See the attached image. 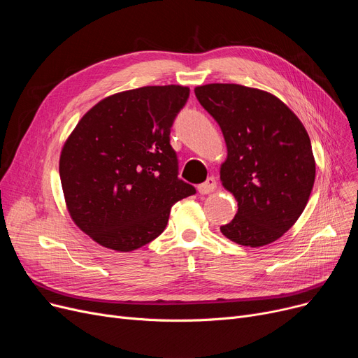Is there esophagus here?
Instances as JSON below:
<instances>
[{
    "label": "esophagus",
    "instance_id": "obj_1",
    "mask_svg": "<svg viewBox=\"0 0 358 358\" xmlns=\"http://www.w3.org/2000/svg\"><path fill=\"white\" fill-rule=\"evenodd\" d=\"M216 187H217L216 180L213 177H210V178L206 180L203 184H200L197 187V190H199L200 194H209V193H213L216 190Z\"/></svg>",
    "mask_w": 358,
    "mask_h": 358
}]
</instances>
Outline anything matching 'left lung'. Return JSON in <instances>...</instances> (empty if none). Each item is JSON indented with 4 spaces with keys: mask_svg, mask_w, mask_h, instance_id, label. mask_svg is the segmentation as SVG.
Here are the masks:
<instances>
[{
    "mask_svg": "<svg viewBox=\"0 0 358 358\" xmlns=\"http://www.w3.org/2000/svg\"><path fill=\"white\" fill-rule=\"evenodd\" d=\"M219 123L228 155L220 181L238 201L220 232L242 247H264L303 213L315 182V157L303 123L274 94L239 84L194 88Z\"/></svg>",
    "mask_w": 358,
    "mask_h": 358,
    "instance_id": "obj_1",
    "label": "left lung"
}]
</instances>
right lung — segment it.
<instances>
[{
    "label": "right lung",
    "mask_w": 358,
    "mask_h": 358,
    "mask_svg": "<svg viewBox=\"0 0 358 358\" xmlns=\"http://www.w3.org/2000/svg\"><path fill=\"white\" fill-rule=\"evenodd\" d=\"M184 85H148L92 106L65 141L59 176L68 213L99 245L135 251L159 236L171 206L196 193L180 180L169 131Z\"/></svg>",
    "instance_id": "right-lung-1"
}]
</instances>
